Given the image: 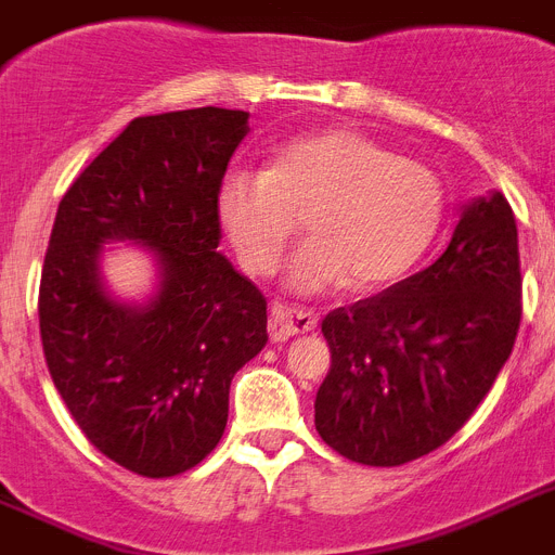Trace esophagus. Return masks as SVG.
Masks as SVG:
<instances>
[{
    "instance_id": "34e87169",
    "label": "esophagus",
    "mask_w": 555,
    "mask_h": 555,
    "mask_svg": "<svg viewBox=\"0 0 555 555\" xmlns=\"http://www.w3.org/2000/svg\"><path fill=\"white\" fill-rule=\"evenodd\" d=\"M269 325H272V334L286 339V336L295 334H309L317 328V314L314 311L297 309V306H281L274 302L272 314H269Z\"/></svg>"
}]
</instances>
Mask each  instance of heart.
<instances>
[{
  "instance_id": "1",
  "label": "heart",
  "mask_w": 555,
  "mask_h": 555,
  "mask_svg": "<svg viewBox=\"0 0 555 555\" xmlns=\"http://www.w3.org/2000/svg\"><path fill=\"white\" fill-rule=\"evenodd\" d=\"M216 212L241 267L258 278L278 269L302 212L311 238L288 260V286L367 292L404 278L429 249L443 188L426 165L331 129L274 145L267 170H227Z\"/></svg>"
}]
</instances>
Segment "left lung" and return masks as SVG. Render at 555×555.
Returning a JSON list of instances; mask_svg holds the SVG:
<instances>
[{
	"label": "left lung",
	"instance_id": "8db88e82",
	"mask_svg": "<svg viewBox=\"0 0 555 555\" xmlns=\"http://www.w3.org/2000/svg\"><path fill=\"white\" fill-rule=\"evenodd\" d=\"M519 297L514 212L489 191L463 205L433 267L325 317L320 438L364 466H401L443 447L508 362Z\"/></svg>",
	"mask_w": 555,
	"mask_h": 555
}]
</instances>
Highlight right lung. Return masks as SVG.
<instances>
[{"label": "right lung", "mask_w": 555, "mask_h": 555, "mask_svg": "<svg viewBox=\"0 0 555 555\" xmlns=\"http://www.w3.org/2000/svg\"><path fill=\"white\" fill-rule=\"evenodd\" d=\"M249 112L184 108L134 120L61 198L39 292L55 390L94 449L142 477L202 463L224 435L230 382L267 345V300L219 253L216 191ZM155 260V288L122 301L106 243Z\"/></svg>", "instance_id": "add662e5"}]
</instances>
